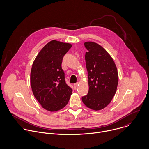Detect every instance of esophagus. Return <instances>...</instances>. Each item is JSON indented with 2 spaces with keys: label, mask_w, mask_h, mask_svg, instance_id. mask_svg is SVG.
Listing matches in <instances>:
<instances>
[{
  "label": "esophagus",
  "mask_w": 149,
  "mask_h": 149,
  "mask_svg": "<svg viewBox=\"0 0 149 149\" xmlns=\"http://www.w3.org/2000/svg\"><path fill=\"white\" fill-rule=\"evenodd\" d=\"M78 85H79V83H75L74 84V87L76 88H77L78 86Z\"/></svg>",
  "instance_id": "esophagus-1"
}]
</instances>
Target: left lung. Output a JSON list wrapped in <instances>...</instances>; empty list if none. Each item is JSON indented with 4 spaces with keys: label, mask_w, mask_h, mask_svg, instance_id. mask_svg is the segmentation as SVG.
I'll list each match as a JSON object with an SVG mask.
<instances>
[{
    "label": "left lung",
    "mask_w": 149,
    "mask_h": 149,
    "mask_svg": "<svg viewBox=\"0 0 149 149\" xmlns=\"http://www.w3.org/2000/svg\"><path fill=\"white\" fill-rule=\"evenodd\" d=\"M89 91L82 97L86 106L100 110L107 106L114 96L118 84V73L113 59L106 50L93 42L84 43Z\"/></svg>",
    "instance_id": "1"
}]
</instances>
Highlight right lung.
<instances>
[{"label":"right lung","instance_id":"1","mask_svg":"<svg viewBox=\"0 0 149 149\" xmlns=\"http://www.w3.org/2000/svg\"><path fill=\"white\" fill-rule=\"evenodd\" d=\"M71 47L70 43L53 40L43 47L32 65L30 83L33 93L47 111L60 110L69 100L72 89L66 83L61 64Z\"/></svg>","mask_w":149,"mask_h":149}]
</instances>
